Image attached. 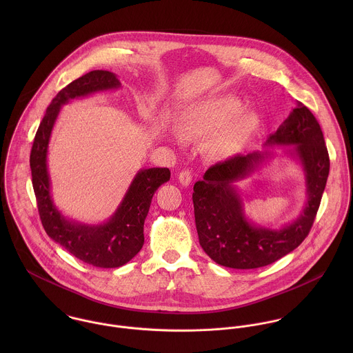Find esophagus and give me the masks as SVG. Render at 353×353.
<instances>
[{
	"instance_id": "esophagus-1",
	"label": "esophagus",
	"mask_w": 353,
	"mask_h": 353,
	"mask_svg": "<svg viewBox=\"0 0 353 353\" xmlns=\"http://www.w3.org/2000/svg\"><path fill=\"white\" fill-rule=\"evenodd\" d=\"M192 179H193V172L192 170H182L179 172V182L183 185V186H189L192 183Z\"/></svg>"
}]
</instances>
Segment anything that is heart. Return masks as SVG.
<instances>
[{
    "instance_id": "heart-1",
    "label": "heart",
    "mask_w": 353,
    "mask_h": 353,
    "mask_svg": "<svg viewBox=\"0 0 353 353\" xmlns=\"http://www.w3.org/2000/svg\"><path fill=\"white\" fill-rule=\"evenodd\" d=\"M243 104L234 97H220L188 107L178 119L186 139H209L212 156L225 159L241 151L258 130V118L243 114Z\"/></svg>"
}]
</instances>
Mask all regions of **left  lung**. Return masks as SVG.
Wrapping results in <instances>:
<instances>
[{
    "label": "left lung",
    "instance_id": "obj_1",
    "mask_svg": "<svg viewBox=\"0 0 353 353\" xmlns=\"http://www.w3.org/2000/svg\"><path fill=\"white\" fill-rule=\"evenodd\" d=\"M268 144H295L302 161L308 201L302 216L280 231L249 224L232 183L243 179L263 156L235 154L209 167L203 181L194 185L196 227L203 252L219 265L234 269H255L270 265L295 250L307 238L329 176L330 159L322 129L303 104L272 134Z\"/></svg>",
    "mask_w": 353,
    "mask_h": 353
}]
</instances>
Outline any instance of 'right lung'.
<instances>
[{"label": "right lung", "instance_id": "obj_1", "mask_svg": "<svg viewBox=\"0 0 353 353\" xmlns=\"http://www.w3.org/2000/svg\"><path fill=\"white\" fill-rule=\"evenodd\" d=\"M119 81L108 70H92L62 88L37 130L30 154L32 188L46 234L80 261L97 268H118L129 262L144 245V221L157 188L170 179L168 168L141 170L112 219L99 227L66 221L52 205L46 153L51 129L61 104L95 91L117 88Z\"/></svg>", "mask_w": 353, "mask_h": 353}]
</instances>
